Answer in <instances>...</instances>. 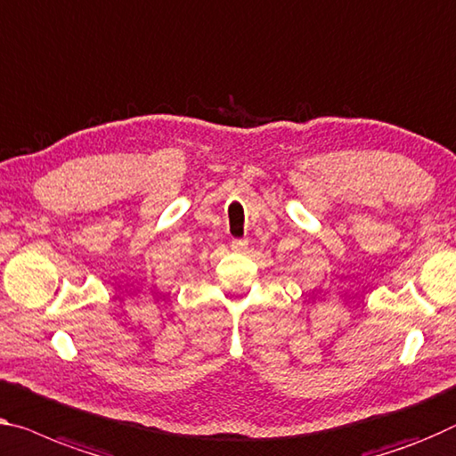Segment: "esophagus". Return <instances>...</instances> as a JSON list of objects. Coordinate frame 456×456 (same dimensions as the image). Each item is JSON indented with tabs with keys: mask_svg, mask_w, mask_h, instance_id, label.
Listing matches in <instances>:
<instances>
[{
	"mask_svg": "<svg viewBox=\"0 0 456 456\" xmlns=\"http://www.w3.org/2000/svg\"><path fill=\"white\" fill-rule=\"evenodd\" d=\"M248 248V240H233L231 241V249L233 251H243Z\"/></svg>",
	"mask_w": 456,
	"mask_h": 456,
	"instance_id": "34e87169",
	"label": "esophagus"
}]
</instances>
